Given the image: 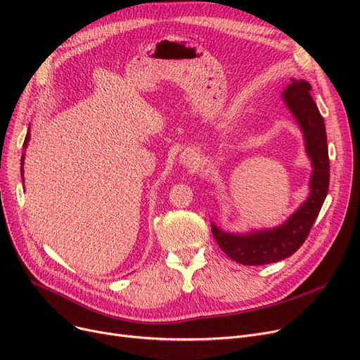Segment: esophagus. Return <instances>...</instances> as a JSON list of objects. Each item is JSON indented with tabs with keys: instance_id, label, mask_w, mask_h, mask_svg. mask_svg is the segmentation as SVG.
<instances>
[{
	"instance_id": "1",
	"label": "esophagus",
	"mask_w": 360,
	"mask_h": 360,
	"mask_svg": "<svg viewBox=\"0 0 360 360\" xmlns=\"http://www.w3.org/2000/svg\"><path fill=\"white\" fill-rule=\"evenodd\" d=\"M198 159L195 158V155L194 153H190V151H188V153H184L182 156H181V162L186 166V167H195L197 166V162Z\"/></svg>"
}]
</instances>
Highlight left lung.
<instances>
[{
	"instance_id": "1",
	"label": "left lung",
	"mask_w": 360,
	"mask_h": 360,
	"mask_svg": "<svg viewBox=\"0 0 360 360\" xmlns=\"http://www.w3.org/2000/svg\"><path fill=\"white\" fill-rule=\"evenodd\" d=\"M311 84L295 80L283 91V99L305 136L307 153L312 162L311 194L308 200L278 228L245 235L226 233L212 224V232L221 251L243 266H264L293 255L309 235L328 193L330 159L324 118L311 96Z\"/></svg>"
}]
</instances>
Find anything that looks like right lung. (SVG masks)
<instances>
[{"label": "right lung", "mask_w": 360, "mask_h": 360, "mask_svg": "<svg viewBox=\"0 0 360 360\" xmlns=\"http://www.w3.org/2000/svg\"><path fill=\"white\" fill-rule=\"evenodd\" d=\"M29 139H30V134L27 132V136H26V139H25V147L27 146V143H29ZM23 163H25V155H23V158H22V174H23Z\"/></svg>", "instance_id": "add662e5"}]
</instances>
